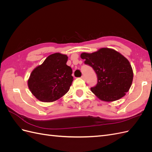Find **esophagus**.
<instances>
[{"instance_id":"1","label":"esophagus","mask_w":152,"mask_h":152,"mask_svg":"<svg viewBox=\"0 0 152 152\" xmlns=\"http://www.w3.org/2000/svg\"><path fill=\"white\" fill-rule=\"evenodd\" d=\"M81 78L83 80H86V77H85V75H82V77H81Z\"/></svg>"}]
</instances>
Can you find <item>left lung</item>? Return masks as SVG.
Masks as SVG:
<instances>
[{"label":"left lung","instance_id":"1","mask_svg":"<svg viewBox=\"0 0 152 152\" xmlns=\"http://www.w3.org/2000/svg\"><path fill=\"white\" fill-rule=\"evenodd\" d=\"M80 57L97 75L98 83L91 90L99 99L113 102L122 98L129 90L132 69L121 54L112 49L102 48L93 53H82Z\"/></svg>","mask_w":152,"mask_h":152}]
</instances>
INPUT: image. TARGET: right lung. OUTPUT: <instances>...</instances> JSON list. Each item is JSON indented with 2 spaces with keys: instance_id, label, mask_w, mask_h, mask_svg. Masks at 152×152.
Here are the masks:
<instances>
[{
  "instance_id": "right-lung-1",
  "label": "right lung",
  "mask_w": 152,
  "mask_h": 152,
  "mask_svg": "<svg viewBox=\"0 0 152 152\" xmlns=\"http://www.w3.org/2000/svg\"><path fill=\"white\" fill-rule=\"evenodd\" d=\"M68 56L50 54L31 73L28 86L31 93L42 102H53L70 89L73 77L72 69L66 65Z\"/></svg>"
}]
</instances>
